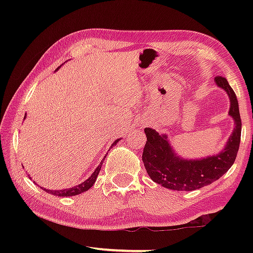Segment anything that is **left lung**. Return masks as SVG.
Segmentation results:
<instances>
[{
  "label": "left lung",
  "instance_id": "left-lung-1",
  "mask_svg": "<svg viewBox=\"0 0 253 253\" xmlns=\"http://www.w3.org/2000/svg\"><path fill=\"white\" fill-rule=\"evenodd\" d=\"M216 85L228 93L230 99L229 116L232 117L234 128L223 149L214 155L195 160L183 158L175 153L166 134H160L153 128H145L147 142L143 152V163L154 182L174 191H194L215 182L233 165L241 139L237 96L228 80L215 77Z\"/></svg>",
  "mask_w": 253,
  "mask_h": 253
}]
</instances>
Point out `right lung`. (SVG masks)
<instances>
[{
    "label": "right lung",
    "mask_w": 253,
    "mask_h": 253,
    "mask_svg": "<svg viewBox=\"0 0 253 253\" xmlns=\"http://www.w3.org/2000/svg\"><path fill=\"white\" fill-rule=\"evenodd\" d=\"M58 69H59V68H58ZM58 69H55V71H58ZM119 140H121V138L115 140V142L113 143V145H111V147L115 146V145H116L119 142ZM106 156L104 158H106ZM102 161H104V160H102ZM102 161H101L100 164L97 166V169H95V172H93L90 175V177L85 179V181L83 182L81 184H78V185L72 186L70 188H63V190H48V188H44V187H41V188L43 191H45L46 193H50V194L55 195V196H75V195H78V194L84 193V192L88 191L89 188L92 187L93 184H95L98 174H99V172H100V169H101V165H102ZM30 178H31V177H30ZM34 183H36V182H34Z\"/></svg>",
    "instance_id": "1"
}]
</instances>
